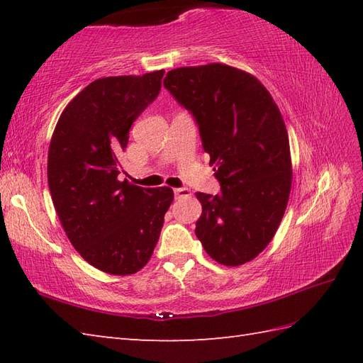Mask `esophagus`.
I'll return each instance as SVG.
<instances>
[{
  "label": "esophagus",
  "instance_id": "34e87169",
  "mask_svg": "<svg viewBox=\"0 0 363 363\" xmlns=\"http://www.w3.org/2000/svg\"><path fill=\"white\" fill-rule=\"evenodd\" d=\"M191 196V191L187 187H179V189H174V198L176 199H182V198H190Z\"/></svg>",
  "mask_w": 363,
  "mask_h": 363
}]
</instances>
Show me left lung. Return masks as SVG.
<instances>
[{
    "label": "left lung",
    "mask_w": 363,
    "mask_h": 363,
    "mask_svg": "<svg viewBox=\"0 0 363 363\" xmlns=\"http://www.w3.org/2000/svg\"><path fill=\"white\" fill-rule=\"evenodd\" d=\"M164 87L196 120L221 194L198 191L195 234L226 267L243 265L272 242L291 189L287 128L257 78L225 64L181 67Z\"/></svg>",
    "instance_id": "8db88e82"
}]
</instances>
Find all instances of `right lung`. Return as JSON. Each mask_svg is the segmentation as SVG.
Returning <instances> with one entry per match:
<instances>
[{
  "instance_id": "obj_1",
  "label": "right lung",
  "mask_w": 363,
  "mask_h": 363,
  "mask_svg": "<svg viewBox=\"0 0 363 363\" xmlns=\"http://www.w3.org/2000/svg\"><path fill=\"white\" fill-rule=\"evenodd\" d=\"M164 73L90 82L51 137L48 186L60 225L84 260L109 274H134L148 264L173 201L169 187L118 181L129 129L157 98Z\"/></svg>"
}]
</instances>
